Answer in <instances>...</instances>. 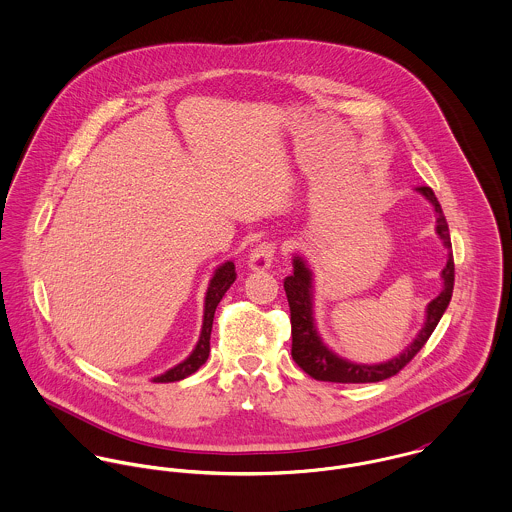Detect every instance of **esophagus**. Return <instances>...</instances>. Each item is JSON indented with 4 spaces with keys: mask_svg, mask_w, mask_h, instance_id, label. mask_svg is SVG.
<instances>
[{
    "mask_svg": "<svg viewBox=\"0 0 512 512\" xmlns=\"http://www.w3.org/2000/svg\"><path fill=\"white\" fill-rule=\"evenodd\" d=\"M274 252H276V246L274 244H268V242H264V244H258L256 248H252L250 250V254H248V268L252 270V272H260V270H268L270 266H272V262H274Z\"/></svg>",
    "mask_w": 512,
    "mask_h": 512,
    "instance_id": "34e87169",
    "label": "esophagus"
}]
</instances>
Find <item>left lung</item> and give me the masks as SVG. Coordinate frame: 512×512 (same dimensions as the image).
<instances>
[{
	"mask_svg": "<svg viewBox=\"0 0 512 512\" xmlns=\"http://www.w3.org/2000/svg\"><path fill=\"white\" fill-rule=\"evenodd\" d=\"M416 193H420L434 207L436 234L443 248L447 250V264L441 270V284H443L441 292L426 305V317H424L422 329L400 355L388 361L372 363V365L349 361L337 355L323 341L315 323L313 272L301 254H293V274L284 280V290L288 295L290 313H292V357L297 366L303 368L311 378L325 380V382H378V380L390 378L416 357V353L426 345V341L438 327L439 319L451 301L453 280H455L451 238H449L447 220L443 217L441 205L434 191L430 187H416Z\"/></svg>",
	"mask_w": 512,
	"mask_h": 512,
	"instance_id": "left-lung-1",
	"label": "left lung"
}]
</instances>
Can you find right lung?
<instances>
[{
    "mask_svg": "<svg viewBox=\"0 0 512 512\" xmlns=\"http://www.w3.org/2000/svg\"><path fill=\"white\" fill-rule=\"evenodd\" d=\"M236 280V272H234V262L226 260L217 270L213 272V278L209 280V288L205 293V307H203V325H201V335L199 341L195 345V349L191 351V355L187 359H183L179 365L171 366L169 370H165L159 376H153V382H177L183 380L187 376H191L193 372H197L201 366L207 363L209 353H211V331H213V319H215V311L217 305L222 299V295L232 286V282Z\"/></svg>",
    "mask_w": 512,
    "mask_h": 512,
    "instance_id": "obj_1",
    "label": "right lung"
}]
</instances>
